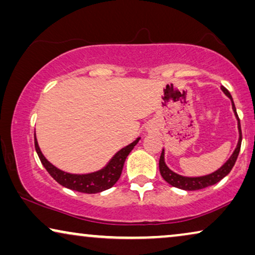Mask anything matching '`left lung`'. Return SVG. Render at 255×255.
Instances as JSON below:
<instances>
[{"instance_id": "left-lung-1", "label": "left lung", "mask_w": 255, "mask_h": 255, "mask_svg": "<svg viewBox=\"0 0 255 255\" xmlns=\"http://www.w3.org/2000/svg\"><path fill=\"white\" fill-rule=\"evenodd\" d=\"M221 88H222L223 92H224L225 95L229 96L230 99H231L232 109H233V111H235L237 120H238L239 141H238V145H237V148L235 149V152H233L231 158H230L228 161H226L224 165H223L218 170H216V172L212 173V174H209V175L200 176V177H186V176H181V175H179V174L172 172V170H170L168 167L166 166L165 158H163V156H165V152H163V149H162L161 155H160V160H159V169H160V174H161V176L163 177V180H165L166 182H168L170 186L179 188V189H183V190L204 189V188L214 186V184L219 182V181H221L222 179H224V177L228 175L230 172H231L233 166H235V163L237 161V158H238L239 152H240V146H242V139H243L242 128H240V120L238 117V114H237V110H236L235 103H233L231 94L229 93V90L226 89L225 87L222 86Z\"/></svg>"}]
</instances>
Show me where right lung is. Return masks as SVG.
<instances>
[{"label": "right lung", "mask_w": 255, "mask_h": 255, "mask_svg": "<svg viewBox=\"0 0 255 255\" xmlns=\"http://www.w3.org/2000/svg\"><path fill=\"white\" fill-rule=\"evenodd\" d=\"M138 138L137 140H134L132 144L128 145L127 147L122 148L120 152H117L114 155V158L110 160V162L104 167L103 169L99 170V172L85 174V175H76V174H69L65 173L62 170L58 169L57 167H54L52 163H50L45 159L43 153L40 152L39 146H38L37 139L34 137V147H36L37 154L39 156L41 163L46 168L48 174L57 181L59 184H61L62 187L68 188V189L79 191V193H85V194H97L101 191L109 189L117 182L118 179L121 177L122 170H123V166L125 160H127L128 155L130 154V152L133 149L135 145L139 141Z\"/></svg>", "instance_id": "1"}]
</instances>
